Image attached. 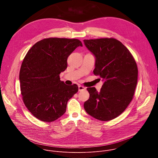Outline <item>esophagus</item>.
Instances as JSON below:
<instances>
[{"mask_svg": "<svg viewBox=\"0 0 158 158\" xmlns=\"http://www.w3.org/2000/svg\"><path fill=\"white\" fill-rule=\"evenodd\" d=\"M78 89H79V91H84V90L85 89V87L80 85L78 86Z\"/></svg>", "mask_w": 158, "mask_h": 158, "instance_id": "obj_1", "label": "esophagus"}]
</instances>
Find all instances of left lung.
<instances>
[{
  "instance_id": "8db88e82",
  "label": "left lung",
  "mask_w": 158,
  "mask_h": 158,
  "mask_svg": "<svg viewBox=\"0 0 158 158\" xmlns=\"http://www.w3.org/2000/svg\"><path fill=\"white\" fill-rule=\"evenodd\" d=\"M84 42L96 57L94 75L104 81L99 92L95 87L87 88L89 99L84 104V109L98 120L114 119L132 100L138 81L136 62L127 48L114 38Z\"/></svg>"
}]
</instances>
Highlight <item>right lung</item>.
<instances>
[{"label":"right lung","instance_id":"1","mask_svg":"<svg viewBox=\"0 0 158 158\" xmlns=\"http://www.w3.org/2000/svg\"><path fill=\"white\" fill-rule=\"evenodd\" d=\"M79 46L77 39L50 37L36 42L22 61L20 87L22 100L31 113L44 122H52L66 110L67 101L77 91L67 85L59 74L67 67V57Z\"/></svg>","mask_w":158,"mask_h":158}]
</instances>
